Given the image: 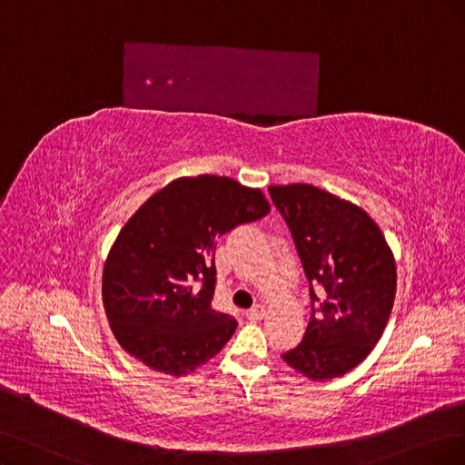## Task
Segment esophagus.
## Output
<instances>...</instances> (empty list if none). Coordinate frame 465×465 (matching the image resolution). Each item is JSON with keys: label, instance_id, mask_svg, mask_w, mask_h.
<instances>
[{"label": "esophagus", "instance_id": "1", "mask_svg": "<svg viewBox=\"0 0 465 465\" xmlns=\"http://www.w3.org/2000/svg\"><path fill=\"white\" fill-rule=\"evenodd\" d=\"M266 314V308L262 304H254L251 311H247V318L256 322V320H262V316Z\"/></svg>", "mask_w": 465, "mask_h": 465}]
</instances>
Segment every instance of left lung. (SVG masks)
Here are the masks:
<instances>
[{
	"mask_svg": "<svg viewBox=\"0 0 465 465\" xmlns=\"http://www.w3.org/2000/svg\"><path fill=\"white\" fill-rule=\"evenodd\" d=\"M308 280L312 314L302 341L282 354L311 380L358 366L389 322L397 266L377 223L356 204L308 183L270 185Z\"/></svg>",
	"mask_w": 465,
	"mask_h": 465,
	"instance_id": "1",
	"label": "left lung"
}]
</instances>
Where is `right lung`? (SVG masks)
<instances>
[{
    "instance_id": "1",
    "label": "right lung",
    "mask_w": 465,
    "mask_h": 465,
    "mask_svg": "<svg viewBox=\"0 0 465 465\" xmlns=\"http://www.w3.org/2000/svg\"><path fill=\"white\" fill-rule=\"evenodd\" d=\"M268 213L261 189L209 174L174 180L147 199L103 270V304L123 349L170 375L218 354L237 322L213 308L216 239Z\"/></svg>"
}]
</instances>
